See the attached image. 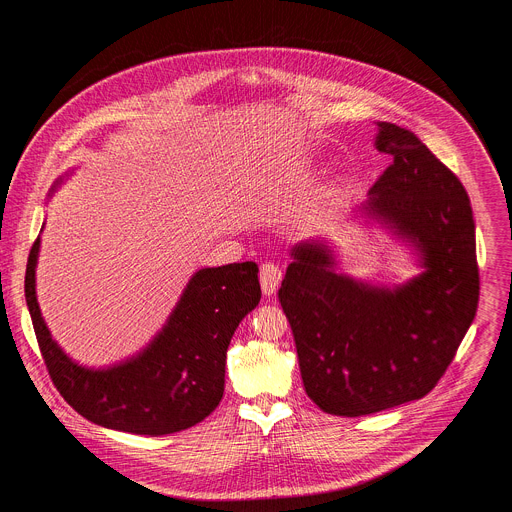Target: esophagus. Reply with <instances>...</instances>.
Listing matches in <instances>:
<instances>
[{"label":"esophagus","instance_id":"34e87169","mask_svg":"<svg viewBox=\"0 0 512 512\" xmlns=\"http://www.w3.org/2000/svg\"><path fill=\"white\" fill-rule=\"evenodd\" d=\"M259 281H261V289L265 296H273L279 283H281V269L273 263H263L261 271H259Z\"/></svg>","mask_w":512,"mask_h":512}]
</instances>
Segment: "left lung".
<instances>
[{"label": "left lung", "mask_w": 512, "mask_h": 512, "mask_svg": "<svg viewBox=\"0 0 512 512\" xmlns=\"http://www.w3.org/2000/svg\"><path fill=\"white\" fill-rule=\"evenodd\" d=\"M375 148L393 162L356 212L407 243L421 271L395 287L371 285L336 269L328 241L310 239L291 249L279 287L306 393L342 417L425 397L480 296L472 206L458 176L395 123H377Z\"/></svg>", "instance_id": "obj_1"}]
</instances>
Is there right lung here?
I'll list each match as a JSON object with an SVG mask.
<instances>
[{
    "label": "right lung",
    "mask_w": 512,
    "mask_h": 512,
    "mask_svg": "<svg viewBox=\"0 0 512 512\" xmlns=\"http://www.w3.org/2000/svg\"><path fill=\"white\" fill-rule=\"evenodd\" d=\"M38 253L40 237L28 257L26 304L48 375L72 409L97 425L152 437L188 429L216 409L225 393L231 338L261 300L255 263L198 269L148 346L113 367L89 369L56 344L42 318Z\"/></svg>",
    "instance_id": "1"
}]
</instances>
